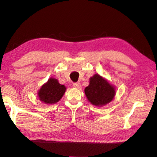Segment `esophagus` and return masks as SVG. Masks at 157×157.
<instances>
[{
    "label": "esophagus",
    "mask_w": 157,
    "mask_h": 157,
    "mask_svg": "<svg viewBox=\"0 0 157 157\" xmlns=\"http://www.w3.org/2000/svg\"><path fill=\"white\" fill-rule=\"evenodd\" d=\"M73 86L75 88H79L80 87V84L79 82H75V83H73Z\"/></svg>",
    "instance_id": "esophagus-1"
}]
</instances>
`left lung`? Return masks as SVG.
Here are the masks:
<instances>
[{
    "label": "left lung",
    "instance_id": "8db88e82",
    "mask_svg": "<svg viewBox=\"0 0 157 157\" xmlns=\"http://www.w3.org/2000/svg\"><path fill=\"white\" fill-rule=\"evenodd\" d=\"M84 92L94 105L102 106L113 100L115 90L105 78L96 74L90 78V84L85 88Z\"/></svg>",
    "mask_w": 157,
    "mask_h": 157
}]
</instances>
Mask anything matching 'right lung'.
Instances as JSON below:
<instances>
[{
  "label": "right lung",
  "instance_id": "obj_1",
  "mask_svg": "<svg viewBox=\"0 0 157 157\" xmlns=\"http://www.w3.org/2000/svg\"><path fill=\"white\" fill-rule=\"evenodd\" d=\"M66 90L64 85L60 84L58 80L50 78L40 88L38 96L40 101L46 104L56 103L63 97Z\"/></svg>",
  "mask_w": 157,
  "mask_h": 157
}]
</instances>
